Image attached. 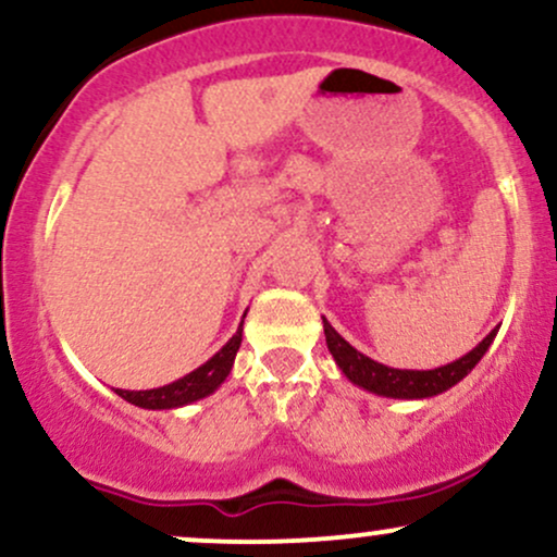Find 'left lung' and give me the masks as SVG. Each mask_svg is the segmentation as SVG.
Returning a JSON list of instances; mask_svg holds the SVG:
<instances>
[{"label": "left lung", "instance_id": "8db88e82", "mask_svg": "<svg viewBox=\"0 0 557 557\" xmlns=\"http://www.w3.org/2000/svg\"><path fill=\"white\" fill-rule=\"evenodd\" d=\"M324 324V337H327V348L335 359L337 369L348 376V382H354L356 387L367 389V393L382 395V398H395V400H424L434 398V395L445 393L453 385L463 380L471 369L482 361V356L487 354V348L495 341L497 330L495 327L484 337L482 343L474 345L469 354L461 356V359L445 363V367L437 369H395L385 367V363L369 359L361 350H356L345 337L337 332L327 319L322 317Z\"/></svg>", "mask_w": 557, "mask_h": 557}]
</instances>
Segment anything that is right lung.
I'll return each mask as SVG.
<instances>
[{"label":"right lung","instance_id":"right-lung-1","mask_svg":"<svg viewBox=\"0 0 557 557\" xmlns=\"http://www.w3.org/2000/svg\"><path fill=\"white\" fill-rule=\"evenodd\" d=\"M246 319V314H243ZM243 341V322L235 330V335L222 345L220 350L209 361H203L201 367L188 372L181 380L170 382V385L151 387V389H114L120 398L133 403L138 408H149V411H170V408H183L190 403L209 398L214 389L222 387V382L227 380L230 369L235 363V354H238Z\"/></svg>","mask_w":557,"mask_h":557}]
</instances>
